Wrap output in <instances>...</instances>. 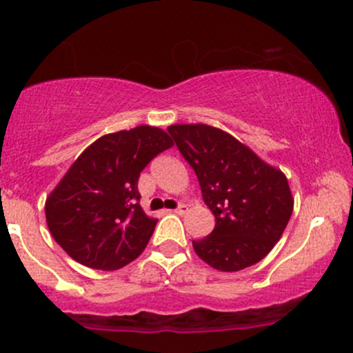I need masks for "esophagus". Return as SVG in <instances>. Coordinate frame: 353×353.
<instances>
[{
	"instance_id": "1",
	"label": "esophagus",
	"mask_w": 353,
	"mask_h": 353,
	"mask_svg": "<svg viewBox=\"0 0 353 353\" xmlns=\"http://www.w3.org/2000/svg\"><path fill=\"white\" fill-rule=\"evenodd\" d=\"M174 213L176 214H184V213H188V206L186 205H179L176 208V210H174Z\"/></svg>"
}]
</instances>
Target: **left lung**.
<instances>
[{"instance_id": "1", "label": "left lung", "mask_w": 353, "mask_h": 353, "mask_svg": "<svg viewBox=\"0 0 353 353\" xmlns=\"http://www.w3.org/2000/svg\"><path fill=\"white\" fill-rule=\"evenodd\" d=\"M177 148L194 169L214 230L192 240L198 257L213 269L236 272L257 264L291 218L288 179L230 133L210 125H170Z\"/></svg>"}]
</instances>
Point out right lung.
<instances>
[{
  "label": "right lung",
  "instance_id": "add662e5",
  "mask_svg": "<svg viewBox=\"0 0 353 353\" xmlns=\"http://www.w3.org/2000/svg\"><path fill=\"white\" fill-rule=\"evenodd\" d=\"M164 130L142 125L91 143L46 201L54 240L69 257L98 270H117L147 247L157 220L140 206V172L172 147Z\"/></svg>",
  "mask_w": 353,
  "mask_h": 353
}]
</instances>
